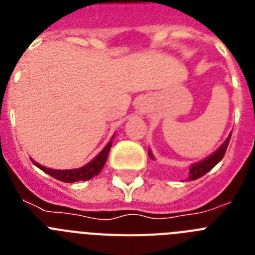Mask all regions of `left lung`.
Here are the masks:
<instances>
[{
    "label": "left lung",
    "mask_w": 255,
    "mask_h": 255,
    "mask_svg": "<svg viewBox=\"0 0 255 255\" xmlns=\"http://www.w3.org/2000/svg\"><path fill=\"white\" fill-rule=\"evenodd\" d=\"M230 138H231V134L229 135V138L226 139V141H225V143L222 144V145H221V147L218 148V149L216 150L213 154L209 155L208 158H206L204 161H202V162H199V163H195L191 166L190 170H189V181H190V180H197V179H199V177L203 176V175H206L208 171H211L212 168L215 167L216 164H217L221 159L224 158L227 147H229ZM149 155L152 157V153L150 152H149Z\"/></svg>",
    "instance_id": "obj_1"
}]
</instances>
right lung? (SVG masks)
Wrapping results in <instances>:
<instances>
[{
  "instance_id": "right-lung-1",
  "label": "right lung",
  "mask_w": 255,
  "mask_h": 255,
  "mask_svg": "<svg viewBox=\"0 0 255 255\" xmlns=\"http://www.w3.org/2000/svg\"><path fill=\"white\" fill-rule=\"evenodd\" d=\"M111 145H112V141H110V143L103 148L102 152L97 155L93 161H91L88 164L83 166V167L75 168V170H52V168H47L44 167V166H40L39 163H37V162L33 161V159H31V161H33V163H34L37 167H39L40 170L44 171V172L48 173V175H51L52 177L60 180V181H64V182L87 181V180L93 179L94 176H97V175L101 172V170H102L103 166H105L106 161H107L108 152H110V149H111Z\"/></svg>"
}]
</instances>
